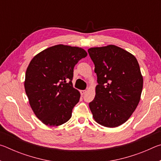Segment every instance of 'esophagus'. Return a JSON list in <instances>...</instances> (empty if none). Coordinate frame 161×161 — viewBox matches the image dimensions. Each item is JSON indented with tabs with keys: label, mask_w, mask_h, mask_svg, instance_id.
I'll list each match as a JSON object with an SVG mask.
<instances>
[{
	"label": "esophagus",
	"mask_w": 161,
	"mask_h": 161,
	"mask_svg": "<svg viewBox=\"0 0 161 161\" xmlns=\"http://www.w3.org/2000/svg\"><path fill=\"white\" fill-rule=\"evenodd\" d=\"M86 90H81V91H80V94H81V95H84V94L86 93Z\"/></svg>",
	"instance_id": "1"
}]
</instances>
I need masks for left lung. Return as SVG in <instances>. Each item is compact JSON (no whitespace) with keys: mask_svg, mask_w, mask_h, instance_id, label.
<instances>
[{"mask_svg":"<svg viewBox=\"0 0 161 161\" xmlns=\"http://www.w3.org/2000/svg\"><path fill=\"white\" fill-rule=\"evenodd\" d=\"M94 64L98 85L89 103L95 121L114 128L125 123L139 103L143 77L134 56L115 45L88 50Z\"/></svg>","mask_w":161,"mask_h":161,"instance_id":"1","label":"left lung"}]
</instances>
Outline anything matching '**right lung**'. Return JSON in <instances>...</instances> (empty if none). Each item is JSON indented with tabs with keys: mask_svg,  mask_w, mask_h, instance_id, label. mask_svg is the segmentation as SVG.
<instances>
[{
	"mask_svg": "<svg viewBox=\"0 0 161 161\" xmlns=\"http://www.w3.org/2000/svg\"><path fill=\"white\" fill-rule=\"evenodd\" d=\"M87 55L80 47L58 45L35 56L25 74V89L30 104L43 124L66 123L80 94L72 85L75 64Z\"/></svg>",
	"mask_w": 161,
	"mask_h": 161,
	"instance_id": "right-lung-1",
	"label": "right lung"
}]
</instances>
